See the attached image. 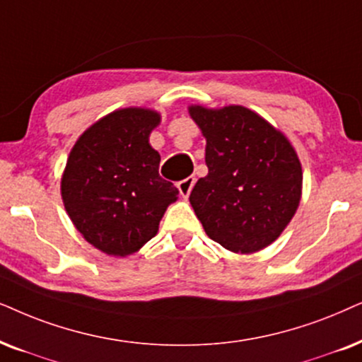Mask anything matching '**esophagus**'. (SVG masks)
<instances>
[{"mask_svg":"<svg viewBox=\"0 0 362 362\" xmlns=\"http://www.w3.org/2000/svg\"><path fill=\"white\" fill-rule=\"evenodd\" d=\"M194 182H196L194 176H189V177H186V180L177 182V189H180L182 198H187V196H189V192L192 189V186H194Z\"/></svg>","mask_w":362,"mask_h":362,"instance_id":"esophagus-1","label":"esophagus"}]
</instances>
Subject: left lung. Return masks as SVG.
Instances as JSON below:
<instances>
[{
    "instance_id": "8db88e82",
    "label": "left lung",
    "mask_w": 362,
    "mask_h": 362,
    "mask_svg": "<svg viewBox=\"0 0 362 362\" xmlns=\"http://www.w3.org/2000/svg\"><path fill=\"white\" fill-rule=\"evenodd\" d=\"M206 138L208 176L189 201L204 231L233 252H256L283 233L301 199L298 154L279 131L243 106L189 107Z\"/></svg>"
}]
</instances>
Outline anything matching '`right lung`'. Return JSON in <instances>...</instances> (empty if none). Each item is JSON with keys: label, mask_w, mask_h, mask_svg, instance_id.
Returning a JSON list of instances; mask_svg holds the SVG:
<instances>
[{"label": "right lung", "mask_w": 362, "mask_h": 362, "mask_svg": "<svg viewBox=\"0 0 362 362\" xmlns=\"http://www.w3.org/2000/svg\"><path fill=\"white\" fill-rule=\"evenodd\" d=\"M159 115L126 107L98 121L76 141L61 180L74 226L106 255L126 256L156 236L177 187L159 176L149 133Z\"/></svg>", "instance_id": "add662e5"}]
</instances>
